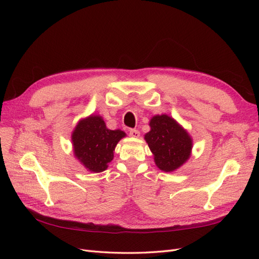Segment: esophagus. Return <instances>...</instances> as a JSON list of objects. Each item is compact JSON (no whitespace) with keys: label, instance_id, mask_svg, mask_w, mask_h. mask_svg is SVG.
I'll return each mask as SVG.
<instances>
[{"label":"esophagus","instance_id":"obj_1","mask_svg":"<svg viewBox=\"0 0 259 259\" xmlns=\"http://www.w3.org/2000/svg\"><path fill=\"white\" fill-rule=\"evenodd\" d=\"M130 136L137 138V137L140 136V132L138 130H135V128H131L130 130Z\"/></svg>","mask_w":259,"mask_h":259}]
</instances>
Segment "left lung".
<instances>
[{"instance_id":"obj_1","label":"left lung","mask_w":259,"mask_h":259,"mask_svg":"<svg viewBox=\"0 0 259 259\" xmlns=\"http://www.w3.org/2000/svg\"><path fill=\"white\" fill-rule=\"evenodd\" d=\"M151 131L145 135L161 170L171 171L189 159L192 140L188 133L168 115H155L150 121Z\"/></svg>"}]
</instances>
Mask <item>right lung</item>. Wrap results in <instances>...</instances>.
<instances>
[{
	"mask_svg": "<svg viewBox=\"0 0 259 259\" xmlns=\"http://www.w3.org/2000/svg\"><path fill=\"white\" fill-rule=\"evenodd\" d=\"M124 136L123 131L108 130L101 116L91 115L80 121L73 132L74 154L89 170L100 173L112 161L115 146Z\"/></svg>",
	"mask_w": 259,
	"mask_h": 259,
	"instance_id": "right-lung-1",
	"label": "right lung"
}]
</instances>
